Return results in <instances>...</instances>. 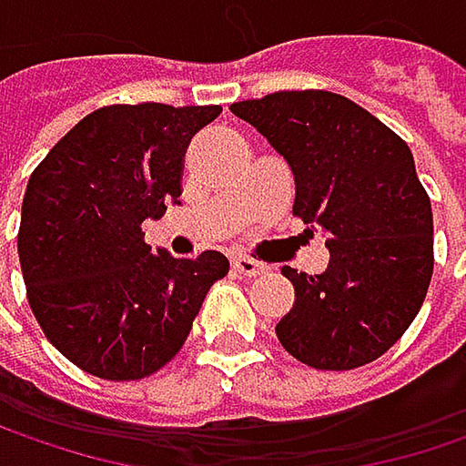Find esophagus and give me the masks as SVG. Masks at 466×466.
Listing matches in <instances>:
<instances>
[{
	"label": "esophagus",
	"mask_w": 466,
	"mask_h": 466,
	"mask_svg": "<svg viewBox=\"0 0 466 466\" xmlns=\"http://www.w3.org/2000/svg\"><path fill=\"white\" fill-rule=\"evenodd\" d=\"M232 269L237 272V275L253 278V275H261V272H264V264H258V261H256V258H250V256L237 253V256H232Z\"/></svg>",
	"instance_id": "1"
}]
</instances>
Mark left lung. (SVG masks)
Segmentation results:
<instances>
[{
	"instance_id": "obj_1",
	"label": "left lung",
	"mask_w": 466,
	"mask_h": 466,
	"mask_svg": "<svg viewBox=\"0 0 466 466\" xmlns=\"http://www.w3.org/2000/svg\"><path fill=\"white\" fill-rule=\"evenodd\" d=\"M232 113L289 161L294 216L326 234L321 275L280 269L294 283L280 345L316 370L375 361L419 316L434 269L431 205L408 142L331 91H278Z\"/></svg>"
}]
</instances>
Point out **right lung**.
<instances>
[{"mask_svg":"<svg viewBox=\"0 0 466 466\" xmlns=\"http://www.w3.org/2000/svg\"><path fill=\"white\" fill-rule=\"evenodd\" d=\"M218 105L99 107L50 147L29 177L18 258L50 345L83 372L140 380L183 348L229 258L150 250L142 221L180 199L191 137Z\"/></svg>","mask_w":466,"mask_h":466,"instance_id":"1","label":"right lung"}]
</instances>
